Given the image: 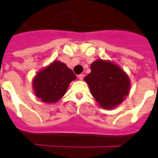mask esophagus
<instances>
[{
  "label": "esophagus",
  "instance_id": "1",
  "mask_svg": "<svg viewBox=\"0 0 158 158\" xmlns=\"http://www.w3.org/2000/svg\"><path fill=\"white\" fill-rule=\"evenodd\" d=\"M78 78L79 79V80H83V79H84V74H80L78 75Z\"/></svg>",
  "mask_w": 158,
  "mask_h": 158
}]
</instances>
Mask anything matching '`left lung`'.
I'll list each match as a JSON object with an SVG mask.
<instances>
[{
  "label": "left lung",
  "instance_id": "left-lung-1",
  "mask_svg": "<svg viewBox=\"0 0 158 158\" xmlns=\"http://www.w3.org/2000/svg\"><path fill=\"white\" fill-rule=\"evenodd\" d=\"M84 81L95 100L105 109L120 105L130 92V81L126 73L112 62L101 59L92 63L91 73Z\"/></svg>",
  "mask_w": 158,
  "mask_h": 158
}]
</instances>
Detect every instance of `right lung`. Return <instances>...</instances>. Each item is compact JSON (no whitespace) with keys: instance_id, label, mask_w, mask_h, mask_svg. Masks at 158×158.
Masks as SVG:
<instances>
[{"instance_id":"add662e5","label":"right lung","mask_w":158,"mask_h":158,"mask_svg":"<svg viewBox=\"0 0 158 158\" xmlns=\"http://www.w3.org/2000/svg\"><path fill=\"white\" fill-rule=\"evenodd\" d=\"M75 79L76 75L66 64L55 60L34 77L33 90L42 102L53 103L64 96L70 82Z\"/></svg>"}]
</instances>
